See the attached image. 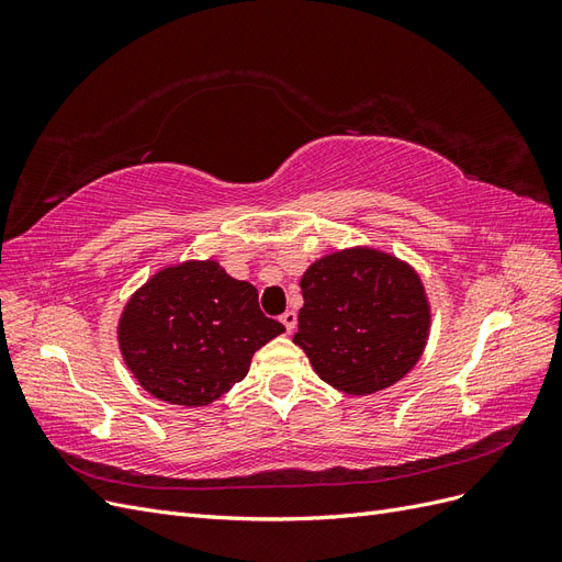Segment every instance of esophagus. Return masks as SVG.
Masks as SVG:
<instances>
[{
	"label": "esophagus",
	"mask_w": 562,
	"mask_h": 562,
	"mask_svg": "<svg viewBox=\"0 0 562 562\" xmlns=\"http://www.w3.org/2000/svg\"><path fill=\"white\" fill-rule=\"evenodd\" d=\"M281 323H283L288 333H293V330H295V326H297V314H295L293 310L283 312V314H281Z\"/></svg>",
	"instance_id": "34e87169"
}]
</instances>
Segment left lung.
<instances>
[{"mask_svg": "<svg viewBox=\"0 0 562 562\" xmlns=\"http://www.w3.org/2000/svg\"><path fill=\"white\" fill-rule=\"evenodd\" d=\"M300 288L293 342L337 391L368 396L396 384L427 347V291L396 255L370 246L335 250L310 265Z\"/></svg>", "mask_w": 562, "mask_h": 562, "instance_id": "8db88e82", "label": "left lung"}]
</instances>
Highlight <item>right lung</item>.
I'll list each match as a JSON object with an SVG mask.
<instances>
[{
  "instance_id": "right-lung-1",
  "label": "right lung",
  "mask_w": 562,
  "mask_h": 562,
  "mask_svg": "<svg viewBox=\"0 0 562 562\" xmlns=\"http://www.w3.org/2000/svg\"><path fill=\"white\" fill-rule=\"evenodd\" d=\"M285 328L267 318L258 291L215 260L159 269L119 316L124 363L151 396L201 407L248 375L252 353Z\"/></svg>"
}]
</instances>
